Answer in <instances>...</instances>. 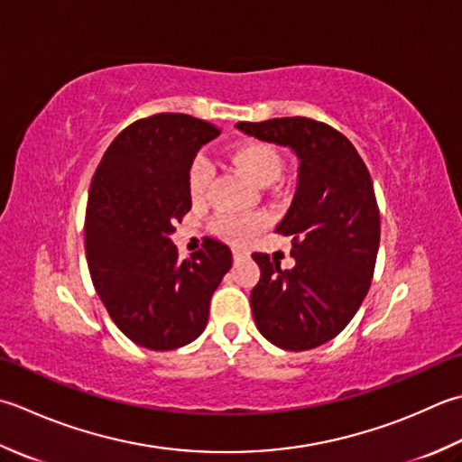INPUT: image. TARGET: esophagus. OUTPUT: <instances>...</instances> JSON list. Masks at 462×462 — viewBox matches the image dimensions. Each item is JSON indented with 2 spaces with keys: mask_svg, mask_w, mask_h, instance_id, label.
Wrapping results in <instances>:
<instances>
[{
  "mask_svg": "<svg viewBox=\"0 0 462 462\" xmlns=\"http://www.w3.org/2000/svg\"><path fill=\"white\" fill-rule=\"evenodd\" d=\"M232 254H234V260H236V262H240V260H244V258H246V254H248V252H244V250H240V248H234V252H232Z\"/></svg>",
  "mask_w": 462,
  "mask_h": 462,
  "instance_id": "obj_1",
  "label": "esophagus"
}]
</instances>
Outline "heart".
I'll use <instances>...</instances> for the list:
<instances>
[{
    "instance_id": "obj_1",
    "label": "heart",
    "mask_w": 462,
    "mask_h": 462,
    "mask_svg": "<svg viewBox=\"0 0 462 462\" xmlns=\"http://www.w3.org/2000/svg\"><path fill=\"white\" fill-rule=\"evenodd\" d=\"M232 164L236 166L244 176H246L252 184L256 186H270L276 182L280 171H282V158L276 152L274 146L264 142H250L242 143L240 148L230 153ZM214 174V168L206 158H196L189 166V194H192L194 200H200L206 194V188L210 184ZM216 232L222 234V236L244 242L250 236H254L260 228V222L254 218H240V216H222V218L216 220Z\"/></svg>"
}]
</instances>
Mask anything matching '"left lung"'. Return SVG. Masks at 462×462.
I'll list each match as a JSON object with an SVG mask.
<instances>
[{"mask_svg": "<svg viewBox=\"0 0 462 462\" xmlns=\"http://www.w3.org/2000/svg\"><path fill=\"white\" fill-rule=\"evenodd\" d=\"M252 138L291 148L298 184L276 232L291 236L294 266L254 252L260 280L250 306L262 337L284 350H310L346 328L373 280L381 216L356 148L310 117L238 122Z\"/></svg>", "mask_w": 462, "mask_h": 462, "instance_id": "obj_1", "label": "left lung"}]
</instances>
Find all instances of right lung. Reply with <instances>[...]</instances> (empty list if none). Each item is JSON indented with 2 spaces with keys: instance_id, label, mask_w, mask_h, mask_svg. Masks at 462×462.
<instances>
[{
  "instance_id": "obj_1",
  "label": "right lung",
  "mask_w": 462,
  "mask_h": 462,
  "mask_svg": "<svg viewBox=\"0 0 462 462\" xmlns=\"http://www.w3.org/2000/svg\"><path fill=\"white\" fill-rule=\"evenodd\" d=\"M220 130L186 114L128 125L106 150L89 186L86 258L116 327L138 346L174 350L204 332L212 294L232 268L226 244L180 260L174 224L192 208L189 166Z\"/></svg>"
}]
</instances>
